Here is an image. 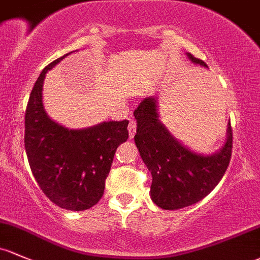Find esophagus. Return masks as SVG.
Listing matches in <instances>:
<instances>
[{"label": "esophagus", "mask_w": 260, "mask_h": 260, "mask_svg": "<svg viewBox=\"0 0 260 260\" xmlns=\"http://www.w3.org/2000/svg\"><path fill=\"white\" fill-rule=\"evenodd\" d=\"M127 130H129V139L130 140H133L134 136H135V133H136V121L135 120H130Z\"/></svg>", "instance_id": "obj_1"}]
</instances>
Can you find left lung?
Masks as SVG:
<instances>
[{"mask_svg": "<svg viewBox=\"0 0 260 260\" xmlns=\"http://www.w3.org/2000/svg\"><path fill=\"white\" fill-rule=\"evenodd\" d=\"M192 63L208 68L203 60L186 53ZM140 156L152 175L150 197L157 207L172 211L197 203L214 188L224 175L232 153V129L217 151L201 153L185 146L160 120L157 96L145 98L134 111Z\"/></svg>", "mask_w": 260, "mask_h": 260, "instance_id": "obj_1", "label": "left lung"}]
</instances>
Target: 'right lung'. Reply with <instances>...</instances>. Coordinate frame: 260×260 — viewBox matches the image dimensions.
Masks as SVG:
<instances>
[{"instance_id":"add662e5","label":"right lung","mask_w":260,"mask_h":260,"mask_svg":"<svg viewBox=\"0 0 260 260\" xmlns=\"http://www.w3.org/2000/svg\"><path fill=\"white\" fill-rule=\"evenodd\" d=\"M68 54L48 64L30 91L24 149L43 193L60 208L84 211L96 205L104 193L116 149L129 138V121H103L84 129H69L49 118L43 105L44 78Z\"/></svg>"}]
</instances>
